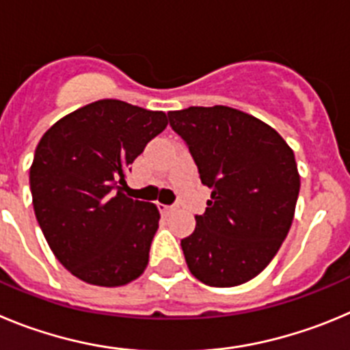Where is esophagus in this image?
I'll return each mask as SVG.
<instances>
[{"instance_id": "1", "label": "esophagus", "mask_w": 350, "mask_h": 350, "mask_svg": "<svg viewBox=\"0 0 350 350\" xmlns=\"http://www.w3.org/2000/svg\"><path fill=\"white\" fill-rule=\"evenodd\" d=\"M159 209L162 213H171V211L176 209V206H167V204H159Z\"/></svg>"}]
</instances>
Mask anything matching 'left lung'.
<instances>
[{"mask_svg": "<svg viewBox=\"0 0 350 350\" xmlns=\"http://www.w3.org/2000/svg\"><path fill=\"white\" fill-rule=\"evenodd\" d=\"M167 115L211 188L206 213L181 241L188 269L214 288L244 284L269 265L289 232L300 191L295 153L265 122L228 106Z\"/></svg>", "mask_w": 350, "mask_h": 350, "instance_id": "obj_1", "label": "left lung"}]
</instances>
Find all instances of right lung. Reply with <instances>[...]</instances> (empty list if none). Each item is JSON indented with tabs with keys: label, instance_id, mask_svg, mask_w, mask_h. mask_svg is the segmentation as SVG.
Returning <instances> with one entry per match:
<instances>
[{
	"label": "right lung",
	"instance_id": "add662e5",
	"mask_svg": "<svg viewBox=\"0 0 350 350\" xmlns=\"http://www.w3.org/2000/svg\"><path fill=\"white\" fill-rule=\"evenodd\" d=\"M165 127L163 111L103 99L55 122L38 143L34 214L55 258L81 281L116 288L146 269L160 213L124 193L125 176Z\"/></svg>",
	"mask_w": 350,
	"mask_h": 350
}]
</instances>
